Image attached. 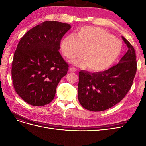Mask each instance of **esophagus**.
I'll return each instance as SVG.
<instances>
[{
	"mask_svg": "<svg viewBox=\"0 0 146 146\" xmlns=\"http://www.w3.org/2000/svg\"><path fill=\"white\" fill-rule=\"evenodd\" d=\"M76 68H70V69H69V71L70 72H76Z\"/></svg>",
	"mask_w": 146,
	"mask_h": 146,
	"instance_id": "obj_1",
	"label": "esophagus"
}]
</instances>
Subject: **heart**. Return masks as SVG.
<instances>
[{
    "label": "heart",
    "instance_id": "heart-1",
    "mask_svg": "<svg viewBox=\"0 0 146 146\" xmlns=\"http://www.w3.org/2000/svg\"><path fill=\"white\" fill-rule=\"evenodd\" d=\"M61 51L70 60L82 55L84 58L72 61L74 64L85 66L92 72H100L110 68L121 54L123 44L107 30L92 26H84L74 35L64 38Z\"/></svg>",
    "mask_w": 146,
    "mask_h": 146
}]
</instances>
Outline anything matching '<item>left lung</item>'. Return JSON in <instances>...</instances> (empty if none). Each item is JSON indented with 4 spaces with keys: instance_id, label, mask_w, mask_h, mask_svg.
I'll use <instances>...</instances> for the list:
<instances>
[{
    "instance_id": "obj_1",
    "label": "left lung",
    "mask_w": 146,
    "mask_h": 146,
    "mask_svg": "<svg viewBox=\"0 0 146 146\" xmlns=\"http://www.w3.org/2000/svg\"><path fill=\"white\" fill-rule=\"evenodd\" d=\"M128 51L117 64L102 72H79L78 98L81 105L92 111H102L124 98L133 84L137 63L133 47L122 36Z\"/></svg>"
}]
</instances>
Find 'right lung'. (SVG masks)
Returning a JSON list of instances; mask_svg holds the SVG:
<instances>
[{
  "mask_svg": "<svg viewBox=\"0 0 146 146\" xmlns=\"http://www.w3.org/2000/svg\"><path fill=\"white\" fill-rule=\"evenodd\" d=\"M69 24L48 21L29 30L14 54L11 76L15 90L25 102L43 106L54 99L56 86L69 65L59 52Z\"/></svg>",
  "mask_w": 146,
  "mask_h": 146,
  "instance_id": "right-lung-1",
  "label": "right lung"
}]
</instances>
